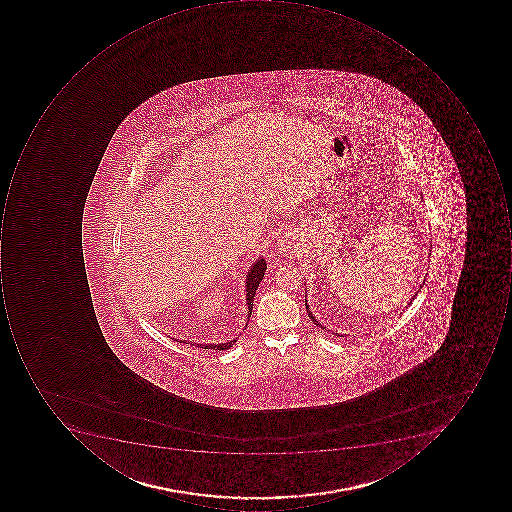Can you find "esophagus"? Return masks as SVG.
I'll use <instances>...</instances> for the list:
<instances>
[{
    "mask_svg": "<svg viewBox=\"0 0 512 512\" xmlns=\"http://www.w3.org/2000/svg\"><path fill=\"white\" fill-rule=\"evenodd\" d=\"M278 244H280V249H283V251H291L294 248V241L291 237H281Z\"/></svg>",
    "mask_w": 512,
    "mask_h": 512,
    "instance_id": "1",
    "label": "esophagus"
}]
</instances>
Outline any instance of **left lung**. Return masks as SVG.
<instances>
[{"label": "left lung", "mask_w": 512, "mask_h": 512, "mask_svg": "<svg viewBox=\"0 0 512 512\" xmlns=\"http://www.w3.org/2000/svg\"><path fill=\"white\" fill-rule=\"evenodd\" d=\"M423 283H425V281H423ZM412 300H414V298H412ZM412 300H411V303H412ZM411 303H409V304H411ZM306 309H308L309 317H311V320L314 321V324H317V326H320V328L324 329V326H321V324L318 323L317 320H315V317H314V315H312V312L309 311L308 300H306Z\"/></svg>", "instance_id": "8db88e82"}]
</instances>
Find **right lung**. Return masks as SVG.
Masks as SVG:
<instances>
[{
    "label": "right lung",
    "mask_w": 512,
    "mask_h": 512,
    "mask_svg": "<svg viewBox=\"0 0 512 512\" xmlns=\"http://www.w3.org/2000/svg\"><path fill=\"white\" fill-rule=\"evenodd\" d=\"M264 271H266V261L260 257V260L255 261L252 264L251 271H249L248 278H246V301H248V321L249 317L252 314V306H254V297L255 292H257L258 284L263 280ZM235 341L237 340H229L226 343H220V345H195L197 348L201 349H215V351H226V349L232 348ZM180 343H186L188 345V341L180 340Z\"/></svg>",
    "instance_id": "1"
}]
</instances>
